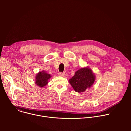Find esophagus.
Listing matches in <instances>:
<instances>
[{"label": "esophagus", "mask_w": 131, "mask_h": 131, "mask_svg": "<svg viewBox=\"0 0 131 131\" xmlns=\"http://www.w3.org/2000/svg\"><path fill=\"white\" fill-rule=\"evenodd\" d=\"M64 75H65V73H64V72H59V76L63 77Z\"/></svg>", "instance_id": "esophagus-1"}]
</instances>
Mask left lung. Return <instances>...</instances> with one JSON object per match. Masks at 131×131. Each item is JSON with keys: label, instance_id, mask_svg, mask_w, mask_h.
Returning a JSON list of instances; mask_svg holds the SVG:
<instances>
[{"label": "left lung", "instance_id": "1", "mask_svg": "<svg viewBox=\"0 0 131 131\" xmlns=\"http://www.w3.org/2000/svg\"><path fill=\"white\" fill-rule=\"evenodd\" d=\"M95 77L90 68H83L77 70L69 82L75 91L81 93L90 88L94 82Z\"/></svg>", "mask_w": 131, "mask_h": 131}]
</instances>
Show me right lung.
<instances>
[{
  "label": "right lung",
  "instance_id": "1",
  "mask_svg": "<svg viewBox=\"0 0 131 131\" xmlns=\"http://www.w3.org/2000/svg\"><path fill=\"white\" fill-rule=\"evenodd\" d=\"M50 74L47 73L44 71L39 72L36 76V84L42 88L46 85L48 83V80L51 78Z\"/></svg>",
  "mask_w": 131,
  "mask_h": 131
}]
</instances>
